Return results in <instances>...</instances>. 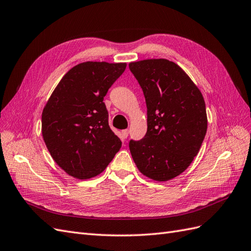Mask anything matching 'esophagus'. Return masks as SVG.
<instances>
[{
  "instance_id": "obj_1",
  "label": "esophagus",
  "mask_w": 251,
  "mask_h": 251,
  "mask_svg": "<svg viewBox=\"0 0 251 251\" xmlns=\"http://www.w3.org/2000/svg\"><path fill=\"white\" fill-rule=\"evenodd\" d=\"M128 134H129V130H128V129L123 130V131H122V138H123V139H127Z\"/></svg>"
}]
</instances>
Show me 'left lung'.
Listing matches in <instances>:
<instances>
[{"instance_id": "left-lung-1", "label": "left lung", "mask_w": 251, "mask_h": 251, "mask_svg": "<svg viewBox=\"0 0 251 251\" xmlns=\"http://www.w3.org/2000/svg\"><path fill=\"white\" fill-rule=\"evenodd\" d=\"M129 69L147 106L145 137L129 142L132 159L149 178L171 180L187 169L204 141V98L185 71L166 59L132 62Z\"/></svg>"}]
</instances>
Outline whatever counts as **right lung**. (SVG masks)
I'll list each match as a JSON object with an SVG mask.
<instances>
[{"instance_id": "right-lung-1", "label": "right lung", "mask_w": 251, "mask_h": 251, "mask_svg": "<svg viewBox=\"0 0 251 251\" xmlns=\"http://www.w3.org/2000/svg\"><path fill=\"white\" fill-rule=\"evenodd\" d=\"M125 68L126 63L78 64L62 77L43 109V139L69 176L86 180L100 175L120 150L103 101Z\"/></svg>"}]
</instances>
